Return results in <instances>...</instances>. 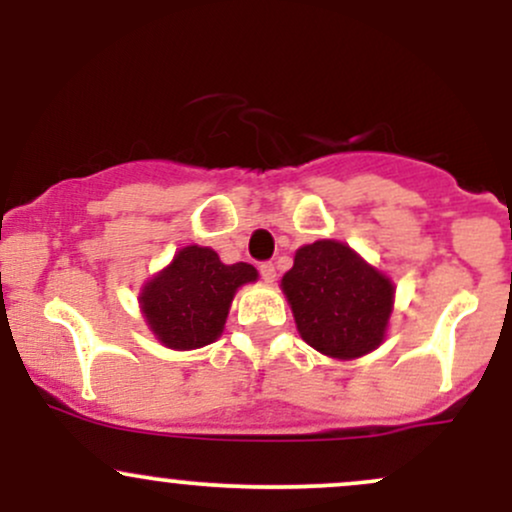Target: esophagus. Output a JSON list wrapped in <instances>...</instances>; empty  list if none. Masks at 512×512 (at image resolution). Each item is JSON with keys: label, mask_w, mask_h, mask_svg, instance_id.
Wrapping results in <instances>:
<instances>
[{"label": "esophagus", "mask_w": 512, "mask_h": 512, "mask_svg": "<svg viewBox=\"0 0 512 512\" xmlns=\"http://www.w3.org/2000/svg\"><path fill=\"white\" fill-rule=\"evenodd\" d=\"M260 274H262V279L267 281V284H272V281L276 279V267L272 262H262L260 264Z\"/></svg>", "instance_id": "34e87169"}]
</instances>
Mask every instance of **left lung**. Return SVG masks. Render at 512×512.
<instances>
[{"label": "left lung", "mask_w": 512, "mask_h": 512, "mask_svg": "<svg viewBox=\"0 0 512 512\" xmlns=\"http://www.w3.org/2000/svg\"><path fill=\"white\" fill-rule=\"evenodd\" d=\"M298 332L320 354L349 361L378 349L395 301V286L339 240L296 250L281 279Z\"/></svg>", "instance_id": "1"}]
</instances>
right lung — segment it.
I'll return each instance as SVG.
<instances>
[{
  "label": "right lung",
  "mask_w": 512,
  "mask_h": 512,
  "mask_svg": "<svg viewBox=\"0 0 512 512\" xmlns=\"http://www.w3.org/2000/svg\"><path fill=\"white\" fill-rule=\"evenodd\" d=\"M250 281H257L252 264H223L211 248L187 245L146 281L139 303L158 342L178 351L199 349L221 337L233 296Z\"/></svg>",
  "instance_id": "right-lung-1"
}]
</instances>
